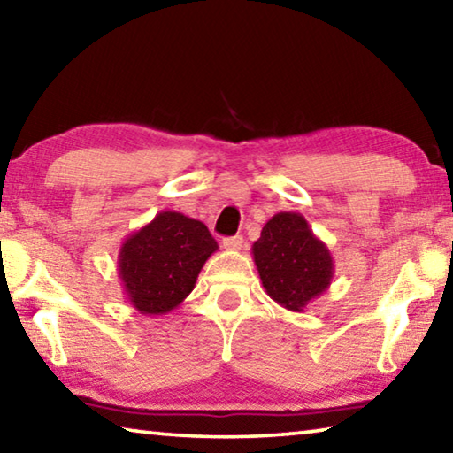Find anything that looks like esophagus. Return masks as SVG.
<instances>
[{
    "instance_id": "obj_1",
    "label": "esophagus",
    "mask_w": 453,
    "mask_h": 453,
    "mask_svg": "<svg viewBox=\"0 0 453 453\" xmlns=\"http://www.w3.org/2000/svg\"><path fill=\"white\" fill-rule=\"evenodd\" d=\"M243 245V237L242 235H234V237H226L224 240V248L229 251H235V250H242Z\"/></svg>"
}]
</instances>
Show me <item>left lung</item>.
Returning a JSON list of instances; mask_svg holds the SVG:
<instances>
[{"label": "left lung", "instance_id": "1", "mask_svg": "<svg viewBox=\"0 0 453 453\" xmlns=\"http://www.w3.org/2000/svg\"><path fill=\"white\" fill-rule=\"evenodd\" d=\"M251 254L265 294L291 311H303L334 280V257L302 213H275Z\"/></svg>", "mask_w": 453, "mask_h": 453}]
</instances>
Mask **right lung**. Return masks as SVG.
Wrapping results in <instances>:
<instances>
[{"instance_id": "obj_1", "label": "right lung", "mask_w": 453, "mask_h": 453, "mask_svg": "<svg viewBox=\"0 0 453 453\" xmlns=\"http://www.w3.org/2000/svg\"><path fill=\"white\" fill-rule=\"evenodd\" d=\"M218 242L199 219L159 211L126 237L118 273L127 302L143 316H165L186 300Z\"/></svg>"}]
</instances>
